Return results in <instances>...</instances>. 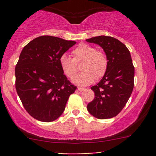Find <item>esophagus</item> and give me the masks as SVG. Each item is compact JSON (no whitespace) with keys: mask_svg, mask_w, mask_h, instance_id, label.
I'll list each match as a JSON object with an SVG mask.
<instances>
[{"mask_svg":"<svg viewBox=\"0 0 156 156\" xmlns=\"http://www.w3.org/2000/svg\"><path fill=\"white\" fill-rule=\"evenodd\" d=\"M78 90L79 91H83L84 90V87H78Z\"/></svg>","mask_w":156,"mask_h":156,"instance_id":"esophagus-1","label":"esophagus"}]
</instances>
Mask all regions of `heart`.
I'll return each mask as SVG.
<instances>
[{"instance_id":"obj_1","label":"heart","mask_w":156,"mask_h":156,"mask_svg":"<svg viewBox=\"0 0 156 156\" xmlns=\"http://www.w3.org/2000/svg\"><path fill=\"white\" fill-rule=\"evenodd\" d=\"M72 54L73 59L66 53L61 55L59 66L63 73L69 78H72L76 71L75 62L84 59L82 66L84 71L72 79L75 84L87 85L94 82L96 77L100 78L106 73L108 67L107 57L104 53L98 51L94 47L87 44H81L72 51Z\"/></svg>"}]
</instances>
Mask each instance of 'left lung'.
<instances>
[{"label": "left lung", "instance_id": "8db88e82", "mask_svg": "<svg viewBox=\"0 0 156 156\" xmlns=\"http://www.w3.org/2000/svg\"><path fill=\"white\" fill-rule=\"evenodd\" d=\"M86 41L101 47L108 59L103 78L91 87L95 97L88 103L87 108L97 119H111L125 107L133 91L134 67L131 56L127 47L115 37L101 35Z\"/></svg>", "mask_w": 156, "mask_h": 156}]
</instances>
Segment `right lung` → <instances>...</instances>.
Wrapping results in <instances>:
<instances>
[{
    "label": "right lung",
    "instance_id": "add662e5",
    "mask_svg": "<svg viewBox=\"0 0 156 156\" xmlns=\"http://www.w3.org/2000/svg\"><path fill=\"white\" fill-rule=\"evenodd\" d=\"M76 42L41 36L24 47L16 66V89L30 115L44 122L57 119L76 87L59 66V57Z\"/></svg>",
    "mask_w": 156,
    "mask_h": 156
}]
</instances>
